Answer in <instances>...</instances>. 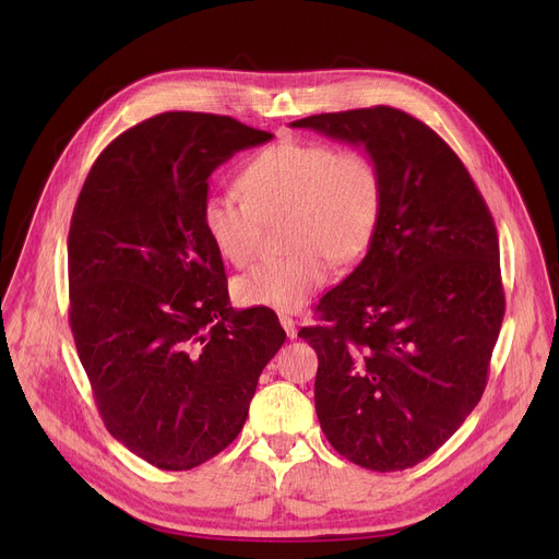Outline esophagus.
I'll return each mask as SVG.
<instances>
[{"label": "esophagus", "mask_w": 559, "mask_h": 559, "mask_svg": "<svg viewBox=\"0 0 559 559\" xmlns=\"http://www.w3.org/2000/svg\"><path fill=\"white\" fill-rule=\"evenodd\" d=\"M281 325H283V330L287 332V336H289V338H296L298 330H296V321H294L292 316H287V313H281Z\"/></svg>", "instance_id": "obj_1"}]
</instances>
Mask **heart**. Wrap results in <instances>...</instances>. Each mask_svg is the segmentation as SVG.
<instances>
[{
	"mask_svg": "<svg viewBox=\"0 0 559 559\" xmlns=\"http://www.w3.org/2000/svg\"><path fill=\"white\" fill-rule=\"evenodd\" d=\"M236 183L243 197L210 192L201 203L214 250L234 265L250 263L263 223L283 214L281 236L289 250L236 278L234 296L248 307L300 309L328 283L332 261L349 263L365 252L380 216V173L358 147L278 141L257 152Z\"/></svg>",
	"mask_w": 559,
	"mask_h": 559,
	"instance_id": "b5f03b06",
	"label": "heart"
}]
</instances>
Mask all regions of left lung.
<instances>
[{"instance_id": "obj_1", "label": "left lung", "mask_w": 559, "mask_h": 559, "mask_svg": "<svg viewBox=\"0 0 559 559\" xmlns=\"http://www.w3.org/2000/svg\"><path fill=\"white\" fill-rule=\"evenodd\" d=\"M362 145L380 216L360 265L298 332L318 354L316 416L371 471L438 451L480 403L504 318L493 216L457 154L416 117L373 106L289 123Z\"/></svg>"}]
</instances>
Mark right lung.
<instances>
[{
	"label": "right lung",
	"instance_id": "1",
	"mask_svg": "<svg viewBox=\"0 0 559 559\" xmlns=\"http://www.w3.org/2000/svg\"><path fill=\"white\" fill-rule=\"evenodd\" d=\"M272 136L221 115H156L97 156L76 199V354L106 429L156 468H194L241 433L285 343L270 307H229L223 259L201 225L210 175Z\"/></svg>",
	"mask_w": 559,
	"mask_h": 559
}]
</instances>
